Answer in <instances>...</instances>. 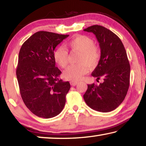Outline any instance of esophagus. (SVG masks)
<instances>
[{
    "label": "esophagus",
    "instance_id": "esophagus-1",
    "mask_svg": "<svg viewBox=\"0 0 146 146\" xmlns=\"http://www.w3.org/2000/svg\"><path fill=\"white\" fill-rule=\"evenodd\" d=\"M70 84H71V86H76V84H78V82H75V81H71V82H70Z\"/></svg>",
    "mask_w": 146,
    "mask_h": 146
}]
</instances>
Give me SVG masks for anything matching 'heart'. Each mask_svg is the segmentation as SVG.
<instances>
[{
  "mask_svg": "<svg viewBox=\"0 0 146 146\" xmlns=\"http://www.w3.org/2000/svg\"><path fill=\"white\" fill-rule=\"evenodd\" d=\"M67 46L73 51L80 52L77 62L71 65L64 71V75L67 80L71 81L80 80L88 72L89 66L94 68L99 62L101 53L99 48L94 44L93 40L86 35H78L68 42ZM56 63L61 68H66L69 62L68 50L62 46L55 49L53 53Z\"/></svg>",
  "mask_w": 146,
  "mask_h": 146,
  "instance_id": "1",
  "label": "heart"
}]
</instances>
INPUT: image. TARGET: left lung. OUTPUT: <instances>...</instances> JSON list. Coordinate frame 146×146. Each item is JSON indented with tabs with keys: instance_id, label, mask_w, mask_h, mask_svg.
<instances>
[{
	"instance_id": "8db88e82",
	"label": "left lung",
	"mask_w": 146,
	"mask_h": 146,
	"mask_svg": "<svg viewBox=\"0 0 146 146\" xmlns=\"http://www.w3.org/2000/svg\"><path fill=\"white\" fill-rule=\"evenodd\" d=\"M84 31L95 35L99 42L101 56L91 75L100 78L99 85H88L84 95L87 105L100 112L115 110L124 100L129 86L130 65L126 51L120 38L105 27L93 25Z\"/></svg>"
}]
</instances>
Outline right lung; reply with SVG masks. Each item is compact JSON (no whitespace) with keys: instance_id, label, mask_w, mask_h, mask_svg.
Wrapping results in <instances>:
<instances>
[{"instance_id":"1","label":"right lung","mask_w":146,"mask_h":146,"mask_svg":"<svg viewBox=\"0 0 146 146\" xmlns=\"http://www.w3.org/2000/svg\"><path fill=\"white\" fill-rule=\"evenodd\" d=\"M68 36L38 31L20 49L16 71L20 93L26 107L38 117H55L65 106L70 84L59 78L61 71L55 66L53 53Z\"/></svg>"}]
</instances>
